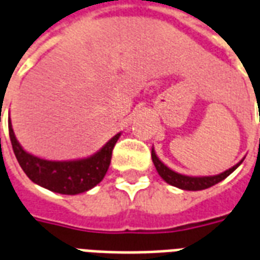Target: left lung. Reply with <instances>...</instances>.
<instances>
[{"instance_id":"obj_1","label":"left lung","mask_w":260,"mask_h":260,"mask_svg":"<svg viewBox=\"0 0 260 260\" xmlns=\"http://www.w3.org/2000/svg\"><path fill=\"white\" fill-rule=\"evenodd\" d=\"M151 158L154 165H155V169L158 172V174L161 176L166 183L173 185V187L181 188V189H187V191H201V189H206V188H210L218 184L219 181H222L223 178H226L229 174L233 172V170L237 169V166L240 165L241 162H239L237 165H235L233 168H231L226 172L218 174V176H210V177H189V176H184V174H178L173 170H170L168 166H165L162 164L158 156L155 155L154 150H151Z\"/></svg>"}]
</instances>
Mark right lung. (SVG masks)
I'll use <instances>...</instances> for the list:
<instances>
[{"mask_svg":"<svg viewBox=\"0 0 260 260\" xmlns=\"http://www.w3.org/2000/svg\"><path fill=\"white\" fill-rule=\"evenodd\" d=\"M9 138L17 162L31 181L53 192L76 195L88 191L102 181L112 161L113 148L120 138V134L110 139L95 155L86 159L68 162L46 161L25 152L16 140L11 121Z\"/></svg>","mask_w":260,"mask_h":260,"instance_id":"1","label":"right lung"}]
</instances>
